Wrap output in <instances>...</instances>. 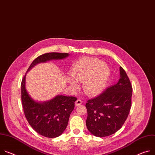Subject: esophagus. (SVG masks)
<instances>
[{"label":"esophagus","mask_w":155,"mask_h":155,"mask_svg":"<svg viewBox=\"0 0 155 155\" xmlns=\"http://www.w3.org/2000/svg\"><path fill=\"white\" fill-rule=\"evenodd\" d=\"M75 106H80V105H81V104H82V101L81 100H80V99H78V100H77L76 101H75Z\"/></svg>","instance_id":"obj_1"}]
</instances>
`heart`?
<instances>
[{
	"mask_svg": "<svg viewBox=\"0 0 155 155\" xmlns=\"http://www.w3.org/2000/svg\"><path fill=\"white\" fill-rule=\"evenodd\" d=\"M70 74L76 81L83 82V89L86 94L94 96L99 94L106 86L110 68L100 59L83 58L73 65ZM73 80L68 78V85L71 88L77 89L78 84Z\"/></svg>",
	"mask_w": 155,
	"mask_h": 155,
	"instance_id": "obj_1",
	"label": "heart"
}]
</instances>
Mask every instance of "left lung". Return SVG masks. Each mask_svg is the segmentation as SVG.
I'll list each match as a JSON object with an SVG mask.
<instances>
[{"label": "left lung", "instance_id": "1", "mask_svg": "<svg viewBox=\"0 0 155 155\" xmlns=\"http://www.w3.org/2000/svg\"><path fill=\"white\" fill-rule=\"evenodd\" d=\"M132 95L130 81L120 67L119 81L87 101L86 125L90 132L96 137H104L119 130L129 116Z\"/></svg>", "mask_w": 155, "mask_h": 155}]
</instances>
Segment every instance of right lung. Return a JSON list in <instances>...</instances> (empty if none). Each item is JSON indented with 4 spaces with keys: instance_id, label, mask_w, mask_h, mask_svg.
<instances>
[{
    "instance_id": "obj_1",
    "label": "right lung",
    "mask_w": 155,
    "mask_h": 155,
    "mask_svg": "<svg viewBox=\"0 0 155 155\" xmlns=\"http://www.w3.org/2000/svg\"><path fill=\"white\" fill-rule=\"evenodd\" d=\"M68 55V53L59 52L42 54L33 61L27 72L38 63L52 59H62L67 58ZM26 74L21 83V94L26 120L32 128L41 135L48 138L59 137L67 127L70 115L74 109L77 97L58 95L49 101L37 103L30 96L26 90Z\"/></svg>"
}]
</instances>
